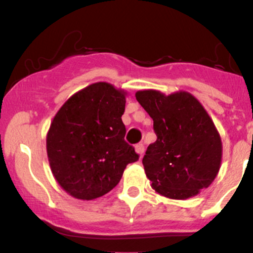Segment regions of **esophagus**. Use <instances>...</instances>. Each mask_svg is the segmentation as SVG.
I'll use <instances>...</instances> for the list:
<instances>
[{"instance_id": "1", "label": "esophagus", "mask_w": 253, "mask_h": 253, "mask_svg": "<svg viewBox=\"0 0 253 253\" xmlns=\"http://www.w3.org/2000/svg\"><path fill=\"white\" fill-rule=\"evenodd\" d=\"M134 149H135V152L138 153L139 156H143V155H144L145 147H144L143 144H136L135 146H134Z\"/></svg>"}]
</instances>
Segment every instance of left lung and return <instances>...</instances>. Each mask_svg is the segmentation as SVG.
<instances>
[{
  "instance_id": "8db88e82",
  "label": "left lung",
  "mask_w": 253,
  "mask_h": 253,
  "mask_svg": "<svg viewBox=\"0 0 253 253\" xmlns=\"http://www.w3.org/2000/svg\"><path fill=\"white\" fill-rule=\"evenodd\" d=\"M153 120L157 140L143 158L146 177L159 195L187 200L208 188L221 167L222 143L213 120L190 92H135Z\"/></svg>"
}]
</instances>
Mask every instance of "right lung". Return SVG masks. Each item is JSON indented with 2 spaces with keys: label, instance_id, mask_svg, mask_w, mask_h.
I'll return each mask as SVG.
<instances>
[{
  "label": "right lung",
  "instance_id": "obj_1",
  "mask_svg": "<svg viewBox=\"0 0 253 253\" xmlns=\"http://www.w3.org/2000/svg\"><path fill=\"white\" fill-rule=\"evenodd\" d=\"M126 96L110 83H92L54 115L46 135L48 163L58 184L75 199L103 196L120 182L127 164L138 161L124 139Z\"/></svg>",
  "mask_w": 253,
  "mask_h": 253
}]
</instances>
